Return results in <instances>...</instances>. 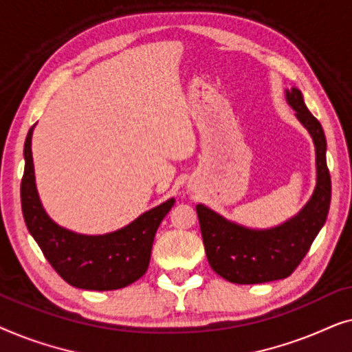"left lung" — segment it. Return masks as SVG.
I'll return each instance as SVG.
<instances>
[{
	"label": "left lung",
	"mask_w": 352,
	"mask_h": 352,
	"mask_svg": "<svg viewBox=\"0 0 352 352\" xmlns=\"http://www.w3.org/2000/svg\"><path fill=\"white\" fill-rule=\"evenodd\" d=\"M285 99L311 134L316 147L317 179L311 199L285 223L269 229H250L226 219L208 206L197 205L206 258L211 269L232 283H264L290 276L324 228L331 199L327 168V141L322 124L307 110L301 91L285 89Z\"/></svg>",
	"instance_id": "left-lung-1"
}]
</instances>
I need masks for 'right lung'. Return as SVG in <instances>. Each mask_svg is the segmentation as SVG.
I'll use <instances>...</instances> for the list:
<instances>
[{
  "mask_svg": "<svg viewBox=\"0 0 352 352\" xmlns=\"http://www.w3.org/2000/svg\"><path fill=\"white\" fill-rule=\"evenodd\" d=\"M23 146L25 170L21 184L22 213L28 232L35 239L54 271L72 287L83 290H118L146 274L158 226L175 205V199L146 211L133 223L102 235L76 234L54 223L43 208L36 190L32 157V134Z\"/></svg>",
  "mask_w": 352,
  "mask_h": 352,
  "instance_id": "obj_1",
  "label": "right lung"
}]
</instances>
